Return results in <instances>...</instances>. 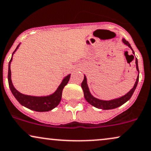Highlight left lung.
<instances>
[{
    "mask_svg": "<svg viewBox=\"0 0 151 151\" xmlns=\"http://www.w3.org/2000/svg\"><path fill=\"white\" fill-rule=\"evenodd\" d=\"M123 42L128 46V47L130 48L132 50V53L134 54V51L133 49H132L129 43L127 42V40H125V39H123ZM136 68H137V70L138 71L139 74V68H138V60H137V58H136ZM139 81V74L137 76V81L135 82L134 87L132 88L130 91H129L127 94H125L123 96L119 98H116L114 99V100H100V99H98L95 97H93L92 95L90 93L88 86L87 84V80H86V77L84 75V79H83V81L81 83V88L83 89V94H84V98L86 99V100L87 101L89 104H91V105H93L95 107L98 108V109H101L103 110H107V109H113L117 108L118 106L123 105L124 103H125L127 101H128L129 99L131 98L132 95H133L134 93V91L136 89L137 83H138Z\"/></svg>",
    "mask_w": 151,
    "mask_h": 151,
    "instance_id": "left-lung-1",
    "label": "left lung"
}]
</instances>
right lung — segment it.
Listing matches in <instances>:
<instances>
[{
    "label": "right lung",
    "mask_w": 151,
    "mask_h": 151,
    "mask_svg": "<svg viewBox=\"0 0 151 151\" xmlns=\"http://www.w3.org/2000/svg\"><path fill=\"white\" fill-rule=\"evenodd\" d=\"M20 45V44H19ZM19 45L17 47L14 52L12 53V56L14 53L17 51L18 47H19ZM12 56L9 62L8 65V83L9 88L11 90V92L14 96V98L17 99V100L20 103L25 107L29 109L35 111H49L52 110L53 109L56 107L60 103L62 98V92L64 87L67 85V83L69 81L70 78V74L66 76L63 79L58 88L53 94L48 96H42V97H36L31 96V95H24L22 93L19 92L14 87L12 84V79H11V70H10V63L12 60Z\"/></svg>",
    "instance_id": "1"
}]
</instances>
